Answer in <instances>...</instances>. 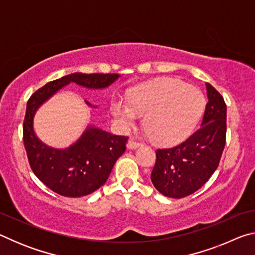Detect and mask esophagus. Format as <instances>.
Instances as JSON below:
<instances>
[{
	"instance_id": "esophagus-1",
	"label": "esophagus",
	"mask_w": 255,
	"mask_h": 255,
	"mask_svg": "<svg viewBox=\"0 0 255 255\" xmlns=\"http://www.w3.org/2000/svg\"><path fill=\"white\" fill-rule=\"evenodd\" d=\"M140 146H141V144L137 143V141H135L133 139H130V140L128 141L127 147H128L129 149H136V148H138V147H140Z\"/></svg>"
}]
</instances>
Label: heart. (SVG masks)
I'll list each match as a JSON object with an SVG mask.
<instances>
[{
  "label": "heart",
  "mask_w": 255,
  "mask_h": 255,
  "mask_svg": "<svg viewBox=\"0 0 255 255\" xmlns=\"http://www.w3.org/2000/svg\"><path fill=\"white\" fill-rule=\"evenodd\" d=\"M206 105L199 89L172 77H161L133 88L128 100L116 98L111 111L124 126L145 116V127L155 143L174 145L191 135Z\"/></svg>",
  "instance_id": "b5f03b06"
}]
</instances>
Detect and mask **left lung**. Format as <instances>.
<instances>
[{
    "label": "left lung",
    "instance_id": "left-lung-1",
    "mask_svg": "<svg viewBox=\"0 0 255 255\" xmlns=\"http://www.w3.org/2000/svg\"><path fill=\"white\" fill-rule=\"evenodd\" d=\"M208 102L201 127L187 140L156 150L150 180L162 195L180 199L200 189L218 167L226 141V105L206 83Z\"/></svg>",
    "mask_w": 255,
    "mask_h": 255
}]
</instances>
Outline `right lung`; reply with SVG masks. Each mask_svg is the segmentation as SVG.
I'll list each match as a JSON object with an SVG mask.
<instances>
[{"label":"right lung","instance_id":"1","mask_svg":"<svg viewBox=\"0 0 255 255\" xmlns=\"http://www.w3.org/2000/svg\"><path fill=\"white\" fill-rule=\"evenodd\" d=\"M119 74H73L60 77L37 90L27 103L23 122V143L33 173L50 190L64 197L90 195L106 183L117 159L126 150L128 137L112 135L89 125L75 143L66 148H55L38 138L33 118L41 105L71 83L86 89L101 90L110 86ZM91 108H97L85 101Z\"/></svg>","mask_w":255,"mask_h":255}]
</instances>
